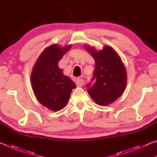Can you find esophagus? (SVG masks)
Returning a JSON list of instances; mask_svg holds the SVG:
<instances>
[{
  "label": "esophagus",
  "mask_w": 157,
  "mask_h": 157,
  "mask_svg": "<svg viewBox=\"0 0 157 157\" xmlns=\"http://www.w3.org/2000/svg\"><path fill=\"white\" fill-rule=\"evenodd\" d=\"M84 84L83 79L81 78H77L76 79V85L77 86H82Z\"/></svg>",
  "instance_id": "obj_1"
}]
</instances>
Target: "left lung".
<instances>
[{"mask_svg":"<svg viewBox=\"0 0 157 157\" xmlns=\"http://www.w3.org/2000/svg\"><path fill=\"white\" fill-rule=\"evenodd\" d=\"M94 58L95 65L87 91L98 105L106 106L123 94L127 84V73L120 57L112 48L106 46L100 51L86 46Z\"/></svg>","mask_w":157,"mask_h":157,"instance_id":"left-lung-1","label":"left lung"}]
</instances>
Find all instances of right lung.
I'll list each match as a JSON object with an SVG mask.
<instances>
[{
  "instance_id": "obj_1",
  "label": "right lung",
  "mask_w": 157,
  "mask_h": 157,
  "mask_svg": "<svg viewBox=\"0 0 157 157\" xmlns=\"http://www.w3.org/2000/svg\"><path fill=\"white\" fill-rule=\"evenodd\" d=\"M71 47L61 48L55 44L48 47L38 58L32 73V86L36 99L44 107L55 111L64 107L71 91L76 87L58 66L59 61Z\"/></svg>"
}]
</instances>
